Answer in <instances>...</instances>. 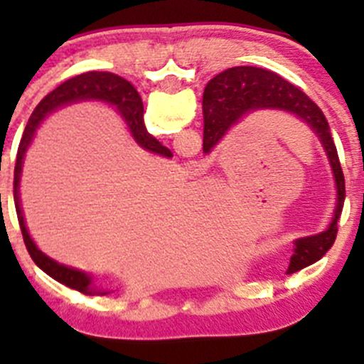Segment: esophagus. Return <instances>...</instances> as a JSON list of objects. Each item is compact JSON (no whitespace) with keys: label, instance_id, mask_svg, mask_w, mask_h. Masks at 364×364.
<instances>
[{"label":"esophagus","instance_id":"34e87169","mask_svg":"<svg viewBox=\"0 0 364 364\" xmlns=\"http://www.w3.org/2000/svg\"><path fill=\"white\" fill-rule=\"evenodd\" d=\"M186 168H188V171L192 172V174H199L200 171H204V165L200 164V161H193V160H190L188 164H186Z\"/></svg>","mask_w":364,"mask_h":364}]
</instances>
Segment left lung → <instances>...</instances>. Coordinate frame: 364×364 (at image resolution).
I'll return each mask as SVG.
<instances>
[{"label":"left lung","instance_id":"8db88e82","mask_svg":"<svg viewBox=\"0 0 364 364\" xmlns=\"http://www.w3.org/2000/svg\"><path fill=\"white\" fill-rule=\"evenodd\" d=\"M259 111H282L296 116L318 139L335 179L336 203L328 229L292 241L287 274L317 262L333 247L338 232V218L345 199V179L333 142L329 124L321 109L294 84L269 70L257 67H232L223 70L205 84L203 97L204 153H211L230 128Z\"/></svg>","mask_w":364,"mask_h":364}]
</instances>
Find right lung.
<instances>
[{
	"label": "right lung",
	"mask_w": 364,
	"mask_h": 364,
	"mask_svg": "<svg viewBox=\"0 0 364 364\" xmlns=\"http://www.w3.org/2000/svg\"><path fill=\"white\" fill-rule=\"evenodd\" d=\"M80 102H104V104L112 105L119 116L123 117L124 124H127L128 132H130L132 139L141 146L142 149L155 155L164 156V159H172L171 149L165 148L160 141H156L151 134L148 132L144 124V107H142V100L135 87L132 86L128 80L123 77L116 75L111 72H86L80 75L72 77V79L65 80L63 84L50 91L33 111L29 117L26 130L21 139L19 151H17L16 160V171H14V200H16L17 218H19L21 230H23L24 245L28 248V253L31 255L33 262L46 271L49 277L58 280L60 284H65L67 287L79 291L86 296L95 294H111V291L100 289L95 284V277L87 271L77 269V267L65 266L54 260L53 257L46 255L36 243L33 241L31 234H29L28 225H26L23 204H21V178H23V165L26 159V151L35 141L36 130L40 124L47 119L53 112L60 111V109L68 107V105L80 104Z\"/></svg>",
	"instance_id": "right-lung-1"
}]
</instances>
